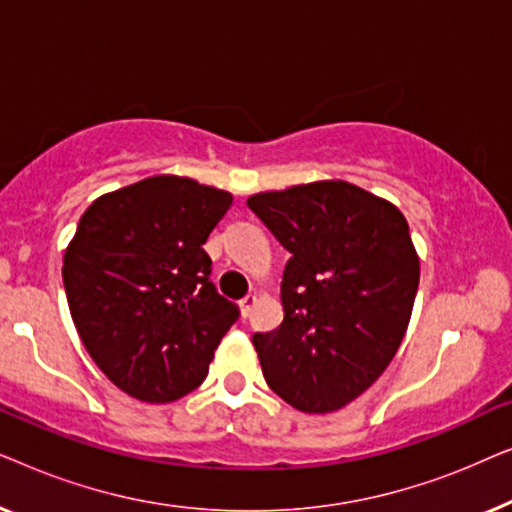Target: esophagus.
Listing matches in <instances>:
<instances>
[{"instance_id": "1", "label": "esophagus", "mask_w": 512, "mask_h": 512, "mask_svg": "<svg viewBox=\"0 0 512 512\" xmlns=\"http://www.w3.org/2000/svg\"><path fill=\"white\" fill-rule=\"evenodd\" d=\"M256 303H258V296H256V293H247V296H244V298L240 300V314H242L244 319L249 317V314H251V310H254V305H256Z\"/></svg>"}]
</instances>
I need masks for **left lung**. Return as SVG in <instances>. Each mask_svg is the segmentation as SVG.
<instances>
[{"mask_svg": "<svg viewBox=\"0 0 512 512\" xmlns=\"http://www.w3.org/2000/svg\"><path fill=\"white\" fill-rule=\"evenodd\" d=\"M291 258L284 321L256 333L268 387L307 415L359 398L408 331L419 256L401 209L349 181H312L247 200Z\"/></svg>", "mask_w": 512, "mask_h": 512, "instance_id": "left-lung-1", "label": "left lung"}]
</instances>
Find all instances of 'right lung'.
I'll use <instances>...</instances> for the list:
<instances>
[{
  "instance_id": "right-lung-1",
  "label": "right lung",
  "mask_w": 512,
  "mask_h": 512,
  "mask_svg": "<svg viewBox=\"0 0 512 512\" xmlns=\"http://www.w3.org/2000/svg\"><path fill=\"white\" fill-rule=\"evenodd\" d=\"M233 195L156 174L104 193L62 258L74 326L97 368L144 403H172L207 377L240 317L219 296L202 249Z\"/></svg>"
}]
</instances>
